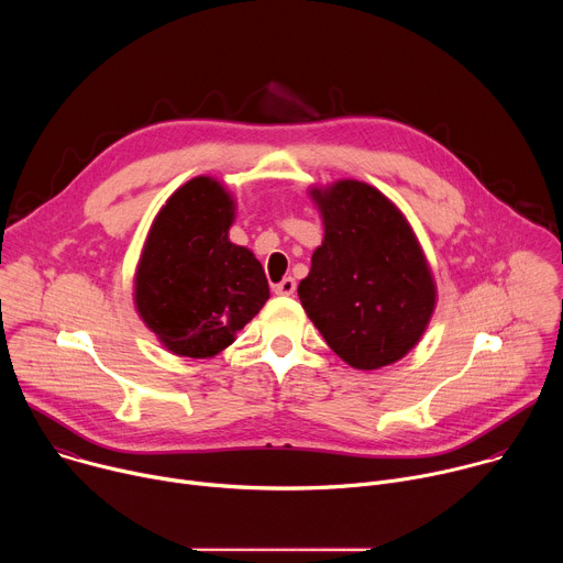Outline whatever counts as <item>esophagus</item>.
<instances>
[{
	"instance_id": "obj_1",
	"label": "esophagus",
	"mask_w": 563,
	"mask_h": 563,
	"mask_svg": "<svg viewBox=\"0 0 563 563\" xmlns=\"http://www.w3.org/2000/svg\"><path fill=\"white\" fill-rule=\"evenodd\" d=\"M274 291H276L278 296H291V294L296 291V280L287 276V278H283L280 283L274 285Z\"/></svg>"
}]
</instances>
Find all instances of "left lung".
Masks as SVG:
<instances>
[{
	"label": "left lung",
	"instance_id": "left-lung-1",
	"mask_svg": "<svg viewBox=\"0 0 563 563\" xmlns=\"http://www.w3.org/2000/svg\"><path fill=\"white\" fill-rule=\"evenodd\" d=\"M325 235L298 298L325 343L354 369L404 358L426 334L437 283L417 233L367 183L311 187Z\"/></svg>",
	"mask_w": 563,
	"mask_h": 563
}]
</instances>
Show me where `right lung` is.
<instances>
[{
	"label": "right lung",
	"mask_w": 563,
	"mask_h": 563,
	"mask_svg": "<svg viewBox=\"0 0 563 563\" xmlns=\"http://www.w3.org/2000/svg\"><path fill=\"white\" fill-rule=\"evenodd\" d=\"M233 218V196L198 176L169 196L146 233L133 302L172 354H220L269 298L258 258L229 240Z\"/></svg>",
	"instance_id": "right-lung-1"
}]
</instances>
